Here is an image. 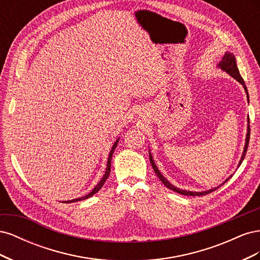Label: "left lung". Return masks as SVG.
<instances>
[{
  "label": "left lung",
  "instance_id": "8db88e82",
  "mask_svg": "<svg viewBox=\"0 0 260 260\" xmlns=\"http://www.w3.org/2000/svg\"><path fill=\"white\" fill-rule=\"evenodd\" d=\"M218 67L219 68H221L223 72H225L226 74H229L231 77H233L235 80H238L243 86H244V90L246 91V94H247V101L249 100L248 98V92H247V88H246V85H245V82H244V80H243V78H242V76L240 75V72H239V69H238V66H237V60H235V57H234V55L232 54V53H229V52H226L225 54H224V56H223V58H222V60L219 62V65H218ZM247 121H248V125H247V135H246V141H245V146H244V151H243V154H242V157H241V159H240V162H239V167H240V165L242 164V161L244 160V158H245V155H246V152H247V147H248V143H249V135H250V128H249V118H247ZM149 161H151V164H152V167H153V169H154V171H155V174H156V176L159 178V180L161 181V182L166 185L169 190H172V191H175V192H177V193H179V194H182V195H187V196H202V195H206V194H208V193H211L212 191H215V190H217L218 187H220L221 186L224 182H226L228 180H229L232 176H230L229 178H228L224 182L222 183V184H220L219 186H217V187H215V188H210V190H207V191H203V192H192V191H185V190H181V188H178L177 186H175V185H172L169 181L165 178L160 172H159V170H158V168H157V166L155 165V162H154V160H153V157H152V155H151V153H149Z\"/></svg>",
  "mask_w": 260,
  "mask_h": 260
}]
</instances>
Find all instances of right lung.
<instances>
[{
    "label": "right lung",
    "mask_w": 260,
    "mask_h": 260,
    "mask_svg": "<svg viewBox=\"0 0 260 260\" xmlns=\"http://www.w3.org/2000/svg\"><path fill=\"white\" fill-rule=\"evenodd\" d=\"M118 141H119V139H117L116 140V142L114 143V145H113V147H112V151H111V153H109V156H108V159H107V166H106V170H105V174H104V176H103V178L101 179V181L100 182L95 185V187L93 188V190L90 192V193H88L86 194L85 196H82V198H79V199H75V200H72V201H66V202H62V203H74V202H78V201H83V200H86V199H89V198H91L92 195H94L95 193H98L99 191H100V188L104 185V183H105V181L107 180V178H108V176H109V174H111V161H112V157H113V154H114V151H115V148H116V146H117V144H118Z\"/></svg>",
    "instance_id": "obj_1"
}]
</instances>
